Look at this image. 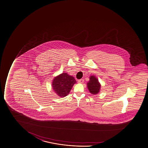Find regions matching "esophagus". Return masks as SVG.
<instances>
[{
  "label": "esophagus",
  "instance_id": "34e87169",
  "mask_svg": "<svg viewBox=\"0 0 148 148\" xmlns=\"http://www.w3.org/2000/svg\"><path fill=\"white\" fill-rule=\"evenodd\" d=\"M84 81V79H80V80H78V83L79 84L83 83Z\"/></svg>",
  "mask_w": 148,
  "mask_h": 148
}]
</instances>
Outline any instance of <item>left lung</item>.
<instances>
[{"label":"left lung","mask_w":148,"mask_h":148,"mask_svg":"<svg viewBox=\"0 0 148 148\" xmlns=\"http://www.w3.org/2000/svg\"><path fill=\"white\" fill-rule=\"evenodd\" d=\"M87 88L91 95H97L99 92L101 85L98 79L94 75L90 77V81L87 83Z\"/></svg>","instance_id":"8db88e82"}]
</instances>
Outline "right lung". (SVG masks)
Listing matches in <instances>:
<instances>
[{
  "instance_id": "1",
  "label": "right lung",
  "mask_w": 148,
  "mask_h": 148,
  "mask_svg": "<svg viewBox=\"0 0 148 148\" xmlns=\"http://www.w3.org/2000/svg\"><path fill=\"white\" fill-rule=\"evenodd\" d=\"M76 83L74 77L65 72L55 77L51 86L53 91L58 96L63 98L70 92L73 85Z\"/></svg>"
}]
</instances>
